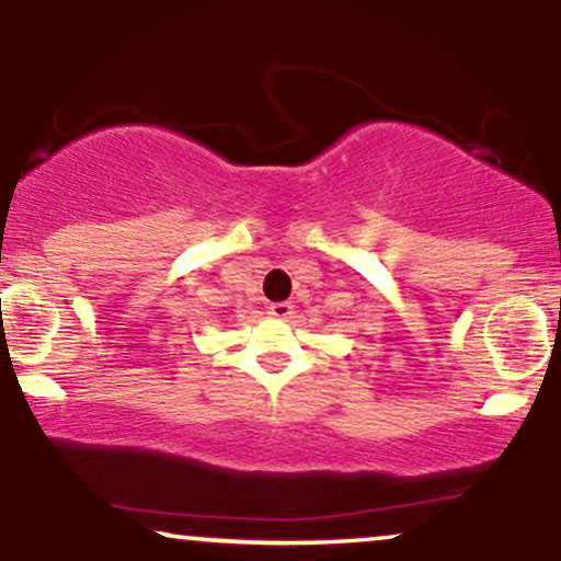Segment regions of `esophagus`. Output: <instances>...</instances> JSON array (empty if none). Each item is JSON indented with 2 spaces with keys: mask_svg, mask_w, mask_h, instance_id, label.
I'll use <instances>...</instances> for the list:
<instances>
[{
  "mask_svg": "<svg viewBox=\"0 0 561 561\" xmlns=\"http://www.w3.org/2000/svg\"><path fill=\"white\" fill-rule=\"evenodd\" d=\"M268 313L274 319H289L293 317V302H268Z\"/></svg>",
  "mask_w": 561,
  "mask_h": 561,
  "instance_id": "esophagus-1",
  "label": "esophagus"
}]
</instances>
